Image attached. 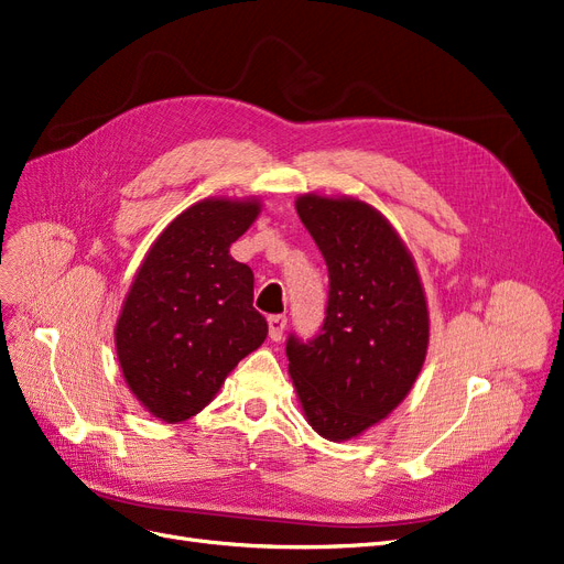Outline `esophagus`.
Here are the masks:
<instances>
[{"label":"esophagus","instance_id":"esophagus-1","mask_svg":"<svg viewBox=\"0 0 564 564\" xmlns=\"http://www.w3.org/2000/svg\"><path fill=\"white\" fill-rule=\"evenodd\" d=\"M267 323H269V337H271V341H281L288 318L281 316V314H276V316H269Z\"/></svg>","mask_w":564,"mask_h":564}]
</instances>
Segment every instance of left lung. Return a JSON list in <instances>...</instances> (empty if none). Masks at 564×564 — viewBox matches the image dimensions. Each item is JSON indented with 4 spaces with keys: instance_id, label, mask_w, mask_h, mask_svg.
Segmentation results:
<instances>
[{
    "instance_id": "obj_1",
    "label": "left lung",
    "mask_w": 564,
    "mask_h": 564,
    "mask_svg": "<svg viewBox=\"0 0 564 564\" xmlns=\"http://www.w3.org/2000/svg\"><path fill=\"white\" fill-rule=\"evenodd\" d=\"M295 206L325 258L329 293L318 335L288 337V369L311 427L346 442L409 394L427 352V302L411 253L377 208L318 195Z\"/></svg>"
}]
</instances>
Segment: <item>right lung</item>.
I'll return each mask as SVG.
<instances>
[{"label": "right lung", "instance_id": "obj_1", "mask_svg": "<svg viewBox=\"0 0 564 564\" xmlns=\"http://www.w3.org/2000/svg\"><path fill=\"white\" fill-rule=\"evenodd\" d=\"M258 214L256 199L197 202L166 225L137 271L116 350L130 390L164 423L199 413L267 337L253 271L229 256Z\"/></svg>", "mask_w": 564, "mask_h": 564}]
</instances>
